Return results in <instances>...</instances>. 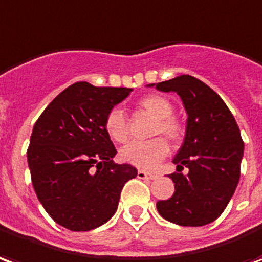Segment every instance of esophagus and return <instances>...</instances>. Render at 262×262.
I'll return each instance as SVG.
<instances>
[{"instance_id":"esophagus-1","label":"esophagus","mask_w":262,"mask_h":262,"mask_svg":"<svg viewBox=\"0 0 262 262\" xmlns=\"http://www.w3.org/2000/svg\"><path fill=\"white\" fill-rule=\"evenodd\" d=\"M158 176L154 173H146L145 170H138V179H146V180H154Z\"/></svg>"}]
</instances>
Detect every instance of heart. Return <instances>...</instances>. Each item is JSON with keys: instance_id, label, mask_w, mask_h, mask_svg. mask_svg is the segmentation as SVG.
<instances>
[{"instance_id": "obj_1", "label": "heart", "mask_w": 262, "mask_h": 262, "mask_svg": "<svg viewBox=\"0 0 262 262\" xmlns=\"http://www.w3.org/2000/svg\"><path fill=\"white\" fill-rule=\"evenodd\" d=\"M138 107L156 120L152 135H163L170 142H177L181 138L183 128L181 124L171 117L174 107L169 99L160 95H149L139 100ZM104 127L108 137L117 142H124L128 138L127 118L125 114L118 108H114L108 113L104 121ZM167 152H169V146L165 139L155 138L146 142H129L121 148L120 156L129 165L150 170L165 158Z\"/></svg>"}]
</instances>
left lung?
I'll return each instance as SVG.
<instances>
[{
  "label": "left lung",
  "instance_id": "left-lung-1",
  "mask_svg": "<svg viewBox=\"0 0 262 262\" xmlns=\"http://www.w3.org/2000/svg\"><path fill=\"white\" fill-rule=\"evenodd\" d=\"M176 92L187 113L184 142L173 158L179 173L171 198L156 204L160 216L180 226L213 222L230 201L240 179L244 144L233 114L221 96L191 75L150 83ZM186 167V176L180 171Z\"/></svg>",
  "mask_w": 262,
  "mask_h": 262
}]
</instances>
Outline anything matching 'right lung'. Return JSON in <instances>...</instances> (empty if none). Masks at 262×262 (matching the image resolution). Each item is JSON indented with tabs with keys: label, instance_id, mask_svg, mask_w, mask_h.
Returning a JSON list of instances; mask_svg holds the SVG:
<instances>
[{
	"label": "right lung",
	"instance_id": "obj_1",
	"mask_svg": "<svg viewBox=\"0 0 262 262\" xmlns=\"http://www.w3.org/2000/svg\"><path fill=\"white\" fill-rule=\"evenodd\" d=\"M131 92L76 82L34 124L28 149L34 191L47 213L72 232L107 222L124 184L137 177L134 166L113 162L117 150L104 127L108 113Z\"/></svg>",
	"mask_w": 262,
	"mask_h": 262
}]
</instances>
